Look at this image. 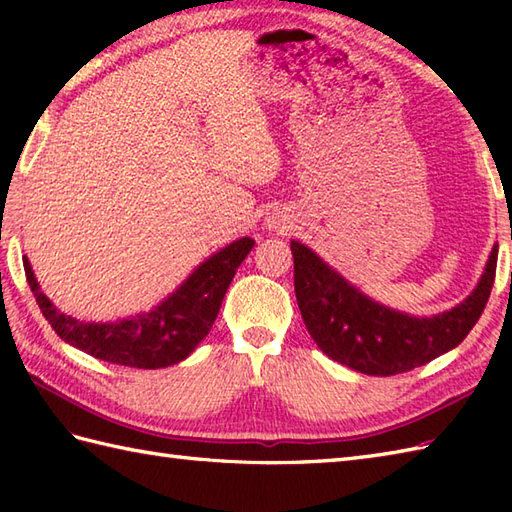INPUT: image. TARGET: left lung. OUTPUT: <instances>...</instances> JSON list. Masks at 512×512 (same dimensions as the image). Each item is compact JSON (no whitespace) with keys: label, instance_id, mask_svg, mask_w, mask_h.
<instances>
[{"label":"left lung","instance_id":"left-lung-1","mask_svg":"<svg viewBox=\"0 0 512 512\" xmlns=\"http://www.w3.org/2000/svg\"><path fill=\"white\" fill-rule=\"evenodd\" d=\"M290 248L297 303L314 343L332 361L367 376L405 374L460 345L482 317L497 270L493 248L471 297L438 317L416 319L363 297L303 244Z\"/></svg>","mask_w":512,"mask_h":512}]
</instances>
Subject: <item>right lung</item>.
Segmentation results:
<instances>
[{"label": "right lung", "mask_w": 512, "mask_h": 512, "mask_svg": "<svg viewBox=\"0 0 512 512\" xmlns=\"http://www.w3.org/2000/svg\"><path fill=\"white\" fill-rule=\"evenodd\" d=\"M253 246L255 239H237L206 259L156 310L116 323H83L59 312L39 290L26 257L24 270L43 317L65 343L107 363L158 369L184 361L209 334L226 290Z\"/></svg>", "instance_id": "right-lung-1"}]
</instances>
